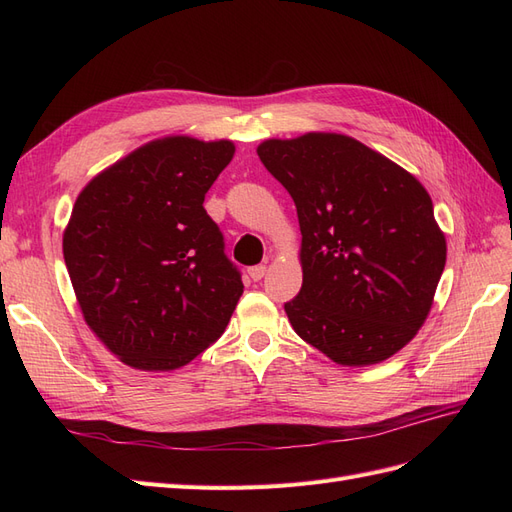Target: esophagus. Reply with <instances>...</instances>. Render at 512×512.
<instances>
[{
    "mask_svg": "<svg viewBox=\"0 0 512 512\" xmlns=\"http://www.w3.org/2000/svg\"><path fill=\"white\" fill-rule=\"evenodd\" d=\"M247 273H250V277H252L254 282H258V280H262V277H265L267 267H265V265H256V267H252Z\"/></svg>",
    "mask_w": 512,
    "mask_h": 512,
    "instance_id": "34e87169",
    "label": "esophagus"
}]
</instances>
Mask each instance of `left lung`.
<instances>
[{
  "instance_id": "left-lung-1",
  "label": "left lung",
  "mask_w": 512,
  "mask_h": 512,
  "mask_svg": "<svg viewBox=\"0 0 512 512\" xmlns=\"http://www.w3.org/2000/svg\"><path fill=\"white\" fill-rule=\"evenodd\" d=\"M256 151L299 215L292 329L337 365L386 361L423 327L446 265L423 183L346 134L269 138Z\"/></svg>"
}]
</instances>
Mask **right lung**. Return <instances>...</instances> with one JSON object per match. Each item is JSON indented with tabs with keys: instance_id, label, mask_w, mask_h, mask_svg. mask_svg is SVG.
Instances as JSON below:
<instances>
[{
	"instance_id": "right-lung-1",
	"label": "right lung",
	"mask_w": 512,
	"mask_h": 512,
	"mask_svg": "<svg viewBox=\"0 0 512 512\" xmlns=\"http://www.w3.org/2000/svg\"><path fill=\"white\" fill-rule=\"evenodd\" d=\"M232 141L164 136L91 179L64 230L87 327L141 371H173L218 339L243 294L203 203Z\"/></svg>"
}]
</instances>
